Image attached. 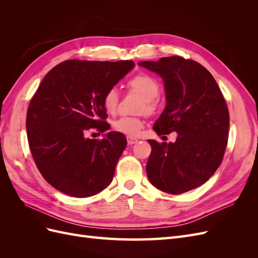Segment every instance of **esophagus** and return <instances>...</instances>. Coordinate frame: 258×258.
<instances>
[{"mask_svg": "<svg viewBox=\"0 0 258 258\" xmlns=\"http://www.w3.org/2000/svg\"><path fill=\"white\" fill-rule=\"evenodd\" d=\"M127 142L129 145H134L139 142V140L136 138H132V137H127Z\"/></svg>", "mask_w": 258, "mask_h": 258, "instance_id": "1", "label": "esophagus"}]
</instances>
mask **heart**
<instances>
[{"label":"heart","instance_id":"1","mask_svg":"<svg viewBox=\"0 0 258 258\" xmlns=\"http://www.w3.org/2000/svg\"><path fill=\"white\" fill-rule=\"evenodd\" d=\"M129 87L140 93L144 98V103L141 110H146L148 113L155 111L156 103L155 99L159 95V85L154 77L145 73H140L128 82ZM118 91L112 87L107 89L102 98V104L107 113H115L118 105ZM143 119L138 116H120L113 122V128L117 132L127 135L129 137H136L143 128Z\"/></svg>","mask_w":258,"mask_h":258}]
</instances>
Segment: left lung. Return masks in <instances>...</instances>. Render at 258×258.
<instances>
[{
	"mask_svg": "<svg viewBox=\"0 0 258 258\" xmlns=\"http://www.w3.org/2000/svg\"><path fill=\"white\" fill-rule=\"evenodd\" d=\"M140 66L165 82L167 105L153 129L158 136L177 134L174 143L148 140V179L165 192L191 190L214 174L224 157L229 112L223 93L212 74L191 59L163 57Z\"/></svg>",
	"mask_w": 258,
	"mask_h": 258,
	"instance_id": "1",
	"label": "left lung"
}]
</instances>
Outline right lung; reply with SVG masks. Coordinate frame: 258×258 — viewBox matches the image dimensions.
Returning <instances> with one entry per match:
<instances>
[{
    "instance_id": "obj_1",
    "label": "right lung",
    "mask_w": 258,
    "mask_h": 258,
    "mask_svg": "<svg viewBox=\"0 0 258 258\" xmlns=\"http://www.w3.org/2000/svg\"><path fill=\"white\" fill-rule=\"evenodd\" d=\"M134 67L129 60H67L38 86L27 112L28 142L38 171L57 190L85 198L111 184L127 140L115 131L101 140L88 135L108 129L103 95Z\"/></svg>"
}]
</instances>
